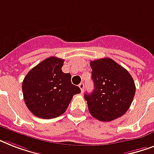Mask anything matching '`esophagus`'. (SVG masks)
Segmentation results:
<instances>
[{"label": "esophagus", "mask_w": 154, "mask_h": 154, "mask_svg": "<svg viewBox=\"0 0 154 154\" xmlns=\"http://www.w3.org/2000/svg\"><path fill=\"white\" fill-rule=\"evenodd\" d=\"M79 88L81 89V90H82V93H83V90H84V88H85L84 83H81V84L79 85Z\"/></svg>", "instance_id": "34e87169"}]
</instances>
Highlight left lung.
I'll return each mask as SVG.
<instances>
[{
    "label": "left lung",
    "mask_w": 154,
    "mask_h": 154,
    "mask_svg": "<svg viewBox=\"0 0 154 154\" xmlns=\"http://www.w3.org/2000/svg\"><path fill=\"white\" fill-rule=\"evenodd\" d=\"M94 89L85 94L90 114L101 122L122 117L132 104L136 92L134 79L111 58L90 61Z\"/></svg>",
    "instance_id": "left-lung-1"
}]
</instances>
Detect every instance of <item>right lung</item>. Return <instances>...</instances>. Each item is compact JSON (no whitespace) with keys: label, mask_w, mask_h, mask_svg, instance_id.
Returning <instances> with one entry per match:
<instances>
[{"label":"right lung","mask_w":154,"mask_h":154,"mask_svg":"<svg viewBox=\"0 0 154 154\" xmlns=\"http://www.w3.org/2000/svg\"><path fill=\"white\" fill-rule=\"evenodd\" d=\"M63 64V59L50 57L32 68L24 78V100L36 117H59L66 111L73 95L81 93L79 87L71 83L70 73L62 72Z\"/></svg>","instance_id":"obj_1"}]
</instances>
